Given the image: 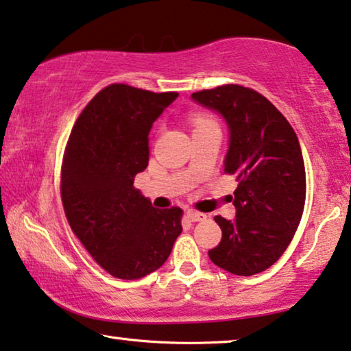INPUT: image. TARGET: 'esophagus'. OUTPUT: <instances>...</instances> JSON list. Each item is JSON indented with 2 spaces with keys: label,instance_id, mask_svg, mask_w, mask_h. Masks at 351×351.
Wrapping results in <instances>:
<instances>
[{
  "label": "esophagus",
  "instance_id": "1",
  "mask_svg": "<svg viewBox=\"0 0 351 351\" xmlns=\"http://www.w3.org/2000/svg\"><path fill=\"white\" fill-rule=\"evenodd\" d=\"M186 214H187V217H189L192 222H203V221H206V217H208L205 213L195 211V209H187Z\"/></svg>",
  "mask_w": 351,
  "mask_h": 351
}]
</instances>
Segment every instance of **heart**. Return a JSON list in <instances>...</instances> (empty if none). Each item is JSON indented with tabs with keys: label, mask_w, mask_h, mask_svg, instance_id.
<instances>
[{
	"label": "heart",
	"mask_w": 351,
	"mask_h": 351,
	"mask_svg": "<svg viewBox=\"0 0 351 351\" xmlns=\"http://www.w3.org/2000/svg\"><path fill=\"white\" fill-rule=\"evenodd\" d=\"M202 123H206V119H200V118H198V119H197V124H202Z\"/></svg>",
	"instance_id": "obj_1"
}]
</instances>
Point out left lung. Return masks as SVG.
I'll list each match as a JSON object with an SVG mask.
<instances>
[{"label": "left lung", "mask_w": 351, "mask_h": 351, "mask_svg": "<svg viewBox=\"0 0 351 351\" xmlns=\"http://www.w3.org/2000/svg\"><path fill=\"white\" fill-rule=\"evenodd\" d=\"M193 102L221 114L228 129L226 173L239 184L232 221H214L222 239L208 250L219 268L254 276L274 265L300 226L306 202V170L295 130L260 93L223 85L193 93Z\"/></svg>", "instance_id": "8db88e82"}]
</instances>
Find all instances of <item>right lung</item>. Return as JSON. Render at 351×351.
I'll use <instances>...</instances> for the list:
<instances>
[{"mask_svg":"<svg viewBox=\"0 0 351 351\" xmlns=\"http://www.w3.org/2000/svg\"><path fill=\"white\" fill-rule=\"evenodd\" d=\"M178 93L110 85L72 128L61 170L67 222L91 257L118 279L159 269L182 232L180 208L156 209L134 187L148 167L149 130Z\"/></svg>","mask_w":351,"mask_h":351,"instance_id":"add662e5","label":"right lung"}]
</instances>
